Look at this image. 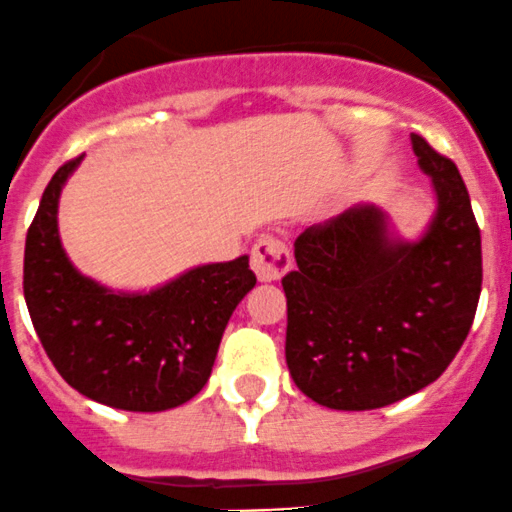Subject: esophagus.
Here are the masks:
<instances>
[{"instance_id":"obj_1","label":"esophagus","mask_w":512,"mask_h":512,"mask_svg":"<svg viewBox=\"0 0 512 512\" xmlns=\"http://www.w3.org/2000/svg\"><path fill=\"white\" fill-rule=\"evenodd\" d=\"M252 270H255L260 282H275L292 267V255H289L287 245L277 237L265 235L260 237L255 247H252Z\"/></svg>"}]
</instances>
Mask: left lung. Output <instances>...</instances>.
<instances>
[{
    "label": "left lung",
    "mask_w": 512,
    "mask_h": 512,
    "mask_svg": "<svg viewBox=\"0 0 512 512\" xmlns=\"http://www.w3.org/2000/svg\"><path fill=\"white\" fill-rule=\"evenodd\" d=\"M436 213L414 242L366 203L294 240L285 356L317 404L369 411L416 394L446 371L476 317L483 260L466 183L451 158L411 136Z\"/></svg>",
    "instance_id": "obj_1"
}]
</instances>
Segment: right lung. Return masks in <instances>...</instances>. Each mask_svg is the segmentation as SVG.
Listing matches in <instances>:
<instances>
[{"instance_id": "right-lung-1", "label": "right lung", "mask_w": 512, "mask_h": 512, "mask_svg": "<svg viewBox=\"0 0 512 512\" xmlns=\"http://www.w3.org/2000/svg\"><path fill=\"white\" fill-rule=\"evenodd\" d=\"M79 156L41 195L24 247V299L46 356L86 399L168 411L210 379L232 312L257 277L250 257L183 272L151 292H116L81 275L59 237V195Z\"/></svg>"}]
</instances>
